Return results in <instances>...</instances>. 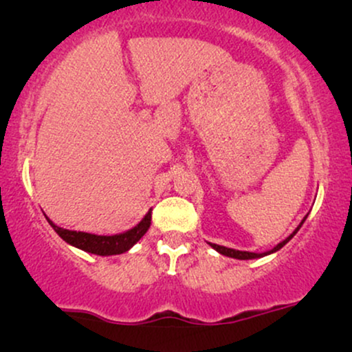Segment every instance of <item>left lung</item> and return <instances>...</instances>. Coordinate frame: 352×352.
<instances>
[{"instance_id":"1","label":"left lung","mask_w":352,"mask_h":352,"mask_svg":"<svg viewBox=\"0 0 352 352\" xmlns=\"http://www.w3.org/2000/svg\"><path fill=\"white\" fill-rule=\"evenodd\" d=\"M308 217V214H307ZM307 217H305L303 219H302V223L298 224L297 226V230H295L294 232H292V234L289 236V238H285L282 241V243H278L277 245H275L274 249H270V251H265V252H249V251H238V249H231V248H224V245H218V244H213V243H208L211 248L214 249V251H218L219 254H223V256H226V257H232V259H239V261H249V259H259V257H264V256H269V254H274V252H277L278 249H282L283 245H285L287 243H289V241L294 238L295 234H297L298 232V230L300 228H302V224L305 223V219H307Z\"/></svg>"}]
</instances>
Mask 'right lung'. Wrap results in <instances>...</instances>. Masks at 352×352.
I'll return each instance as SVG.
<instances>
[{
  "mask_svg": "<svg viewBox=\"0 0 352 352\" xmlns=\"http://www.w3.org/2000/svg\"><path fill=\"white\" fill-rule=\"evenodd\" d=\"M151 213L152 210L147 211L146 217L135 224L134 228L113 236H100V234H91V232L63 230V228L57 226V224L50 221L47 217L45 218H47L50 226L54 228V231L57 232V234L60 236L67 244L82 249L85 252L96 254V256H116V254L129 251V249L133 248V245L138 243L144 234H146L151 226V218H152Z\"/></svg>",
  "mask_w": 352,
  "mask_h": 352,
  "instance_id": "add662e5",
  "label": "right lung"
}]
</instances>
